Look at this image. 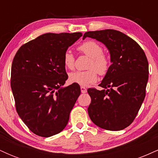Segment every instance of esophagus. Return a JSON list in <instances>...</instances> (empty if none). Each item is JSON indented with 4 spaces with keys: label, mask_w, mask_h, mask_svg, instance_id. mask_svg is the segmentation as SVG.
<instances>
[{
    "label": "esophagus",
    "mask_w": 158,
    "mask_h": 158,
    "mask_svg": "<svg viewBox=\"0 0 158 158\" xmlns=\"http://www.w3.org/2000/svg\"><path fill=\"white\" fill-rule=\"evenodd\" d=\"M81 92L82 94H85L87 92V88L84 86H81Z\"/></svg>",
    "instance_id": "34e87169"
}]
</instances>
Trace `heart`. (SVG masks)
I'll list each match as a JSON object with an SVG mask.
<instances>
[{
	"mask_svg": "<svg viewBox=\"0 0 158 158\" xmlns=\"http://www.w3.org/2000/svg\"><path fill=\"white\" fill-rule=\"evenodd\" d=\"M78 50L90 58L85 71L72 72L69 75L70 82L76 83L81 86L94 83L97 80V73L104 76L110 68V59L106 53L103 52L102 46L97 41L88 40L78 47ZM63 63L65 68L73 69L75 65V57L70 50H67L63 56Z\"/></svg>",
	"mask_w": 158,
	"mask_h": 158,
	"instance_id": "obj_1",
	"label": "heart"
}]
</instances>
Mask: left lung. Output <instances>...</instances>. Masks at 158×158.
I'll return each mask as SVG.
<instances>
[{
	"label": "left lung",
	"mask_w": 158,
	"mask_h": 158,
	"mask_svg": "<svg viewBox=\"0 0 158 158\" xmlns=\"http://www.w3.org/2000/svg\"><path fill=\"white\" fill-rule=\"evenodd\" d=\"M101 41L110 54V64L99 86L103 90L88 88L91 102L88 108L94 124L106 130L119 131L131 124L146 97L148 63L146 54L137 42L114 30L86 32Z\"/></svg>",
	"instance_id": "obj_1"
}]
</instances>
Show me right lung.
I'll list each match as a JSON object with an SVG mask.
<instances>
[{
    "label": "right lung",
    "mask_w": 158,
    "mask_h": 158,
    "mask_svg": "<svg viewBox=\"0 0 158 158\" xmlns=\"http://www.w3.org/2000/svg\"><path fill=\"white\" fill-rule=\"evenodd\" d=\"M81 32L46 33L23 44L11 68V88L19 117L36 135L48 137L68 124L80 87L68 79L63 56Z\"/></svg>",
    "instance_id": "1"
}]
</instances>
